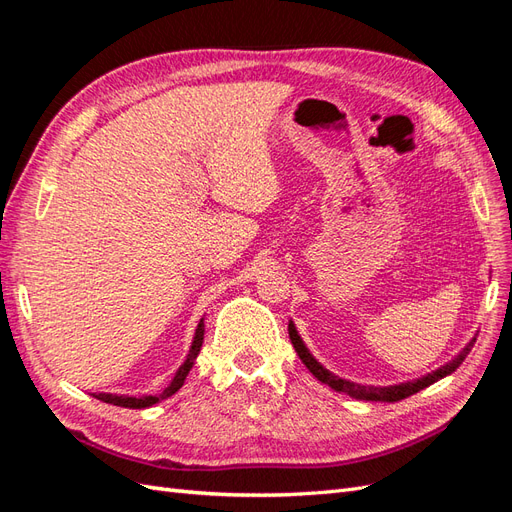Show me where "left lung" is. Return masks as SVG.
Instances as JSON below:
<instances>
[{
  "instance_id": "left-lung-1",
  "label": "left lung",
  "mask_w": 512,
  "mask_h": 512,
  "mask_svg": "<svg viewBox=\"0 0 512 512\" xmlns=\"http://www.w3.org/2000/svg\"><path fill=\"white\" fill-rule=\"evenodd\" d=\"M288 335H290V342H292L294 350H297V354L301 356L303 365H305L309 371H312V374H314L322 384H329L333 391L346 393V395H350V397H354V399L386 401V404H393V401L406 399V397H410V395H414V393H418V391H423L425 386L442 380V378L448 376V374H453V371L463 363V359H466V356L470 354V350H472V346H474V342H476V339H472V342L461 350V354L457 356V359H453L451 363H446L444 367H440V369H436V371H431V374H427L425 378H418V380L406 382V384H395V386H361V384H354V382H350V380H342L339 376L331 374L329 369H324V367L314 359V356L309 354V350L305 348L303 339L299 337V333H297V329H294L292 322L288 324Z\"/></svg>"
}]
</instances>
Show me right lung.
Here are the masks:
<instances>
[{
    "label": "right lung",
    "instance_id": "obj_1",
    "mask_svg": "<svg viewBox=\"0 0 512 512\" xmlns=\"http://www.w3.org/2000/svg\"><path fill=\"white\" fill-rule=\"evenodd\" d=\"M203 337H205V324L203 320L198 322V329H196V335H194V342H192V348H190V354L188 359H185V363L177 369V374L173 378V382H170L166 389L160 393V395H143V397H128V395H111V393H98L94 395L96 399L104 401V404H113V406H121V408H132V410H141V408H149L153 404H158V401L162 399H168L170 395H175L183 382H185V376L190 374V369L196 361V356L200 352V346H203Z\"/></svg>",
    "mask_w": 512,
    "mask_h": 512
}]
</instances>
